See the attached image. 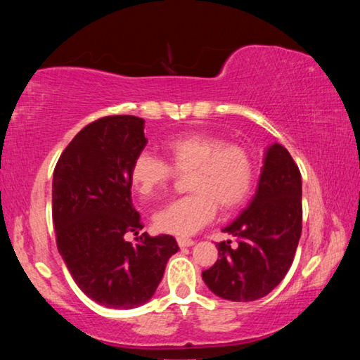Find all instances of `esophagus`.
I'll list each match as a JSON object with an SVG mask.
<instances>
[{"label":"esophagus","instance_id":"esophagus-1","mask_svg":"<svg viewBox=\"0 0 360 360\" xmlns=\"http://www.w3.org/2000/svg\"><path fill=\"white\" fill-rule=\"evenodd\" d=\"M176 241H178V245L181 246V248H187V246H192L193 245V240H191V238H186V236H178V238H176Z\"/></svg>","mask_w":360,"mask_h":360}]
</instances>
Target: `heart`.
<instances>
[{"label":"heart","instance_id":"b5f03b06","mask_svg":"<svg viewBox=\"0 0 360 360\" xmlns=\"http://www.w3.org/2000/svg\"><path fill=\"white\" fill-rule=\"evenodd\" d=\"M168 162L143 150L130 168L133 187L144 198L165 191L178 174L191 173L192 193L167 203L154 216L155 227L172 235H192L222 211H233L246 202L255 182V162L246 146L227 143L212 133H184L167 139Z\"/></svg>","mask_w":360,"mask_h":360}]
</instances>
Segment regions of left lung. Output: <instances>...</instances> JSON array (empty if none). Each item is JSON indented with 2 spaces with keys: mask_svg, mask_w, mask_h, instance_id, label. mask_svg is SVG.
Segmentation results:
<instances>
[{
  "mask_svg": "<svg viewBox=\"0 0 360 360\" xmlns=\"http://www.w3.org/2000/svg\"><path fill=\"white\" fill-rule=\"evenodd\" d=\"M224 231L238 238V248L217 243L219 259L202 273L206 285L231 302L270 294L289 271L302 235L300 169L281 144L268 148L257 193Z\"/></svg>",
  "mask_w": 360,
  "mask_h": 360,
  "instance_id": "8db88e82",
  "label": "left lung"
}]
</instances>
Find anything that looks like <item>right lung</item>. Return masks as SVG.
I'll list each match as a JSON object with an SVG mask.
<instances>
[{
  "label": "right lung",
  "mask_w": 360,
  "mask_h": 360,
  "mask_svg": "<svg viewBox=\"0 0 360 360\" xmlns=\"http://www.w3.org/2000/svg\"><path fill=\"white\" fill-rule=\"evenodd\" d=\"M146 143L143 119L106 115L72 138L53 169L58 252L79 289L108 308L148 302L179 249L172 235L125 241V233L143 229L131 203L130 168Z\"/></svg>",
  "instance_id": "obj_1"
}]
</instances>
